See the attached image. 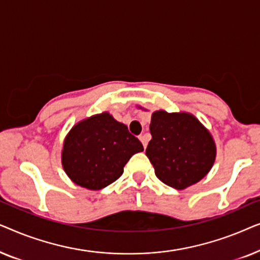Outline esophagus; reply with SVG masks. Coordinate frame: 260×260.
<instances>
[{"label": "esophagus", "mask_w": 260, "mask_h": 260, "mask_svg": "<svg viewBox=\"0 0 260 260\" xmlns=\"http://www.w3.org/2000/svg\"><path fill=\"white\" fill-rule=\"evenodd\" d=\"M140 140L142 142V144H143V147L147 148V145H148V137L145 136V135H141Z\"/></svg>", "instance_id": "esophagus-1"}]
</instances>
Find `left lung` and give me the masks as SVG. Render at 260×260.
Segmentation results:
<instances>
[{
  "instance_id": "obj_1",
  "label": "left lung",
  "mask_w": 260,
  "mask_h": 260,
  "mask_svg": "<svg viewBox=\"0 0 260 260\" xmlns=\"http://www.w3.org/2000/svg\"><path fill=\"white\" fill-rule=\"evenodd\" d=\"M149 129L151 141L145 155L158 180L181 190L207 175L215 161L216 148L211 133L197 117L159 110L151 115Z\"/></svg>"
}]
</instances>
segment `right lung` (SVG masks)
<instances>
[{"label":"right lung","mask_w":260,"mask_h":260,"mask_svg":"<svg viewBox=\"0 0 260 260\" xmlns=\"http://www.w3.org/2000/svg\"><path fill=\"white\" fill-rule=\"evenodd\" d=\"M143 145L109 112L74 125L63 141V170L78 186L99 190L119 179L130 157Z\"/></svg>","instance_id":"add662e5"}]
</instances>
